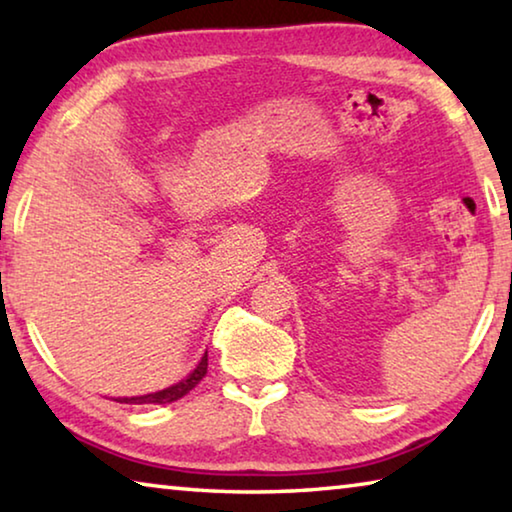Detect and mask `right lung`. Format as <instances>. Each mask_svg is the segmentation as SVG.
Here are the masks:
<instances>
[{"instance_id": "1", "label": "right lung", "mask_w": 512, "mask_h": 512, "mask_svg": "<svg viewBox=\"0 0 512 512\" xmlns=\"http://www.w3.org/2000/svg\"><path fill=\"white\" fill-rule=\"evenodd\" d=\"M207 372V354L201 359V363H198L196 370L189 375L187 379L180 381V384L171 386V388H164V391L160 393H151V395H142V397H121V404H169V402H176L180 400V397H185L192 388L198 384L205 377Z\"/></svg>"}]
</instances>
